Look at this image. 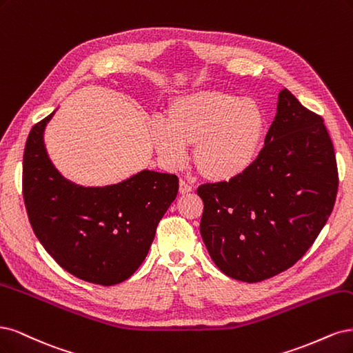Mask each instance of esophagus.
<instances>
[{
    "mask_svg": "<svg viewBox=\"0 0 353 353\" xmlns=\"http://www.w3.org/2000/svg\"><path fill=\"white\" fill-rule=\"evenodd\" d=\"M192 190H193V188L188 183V181H185V180L179 181V192L181 193V195H188V193H190Z\"/></svg>",
    "mask_w": 353,
    "mask_h": 353,
    "instance_id": "34e87169",
    "label": "esophagus"
}]
</instances>
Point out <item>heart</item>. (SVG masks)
I'll use <instances>...</instances> for the list:
<instances>
[{
    "label": "heart",
    "mask_w": 353,
    "mask_h": 353,
    "mask_svg": "<svg viewBox=\"0 0 353 353\" xmlns=\"http://www.w3.org/2000/svg\"><path fill=\"white\" fill-rule=\"evenodd\" d=\"M267 114L259 102L227 90H201L179 97L168 107L167 120L151 124V141L168 167L188 160L212 181H229L243 174L263 150Z\"/></svg>",
    "instance_id": "b5f03b06"
}]
</instances>
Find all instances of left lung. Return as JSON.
Listing matches in <instances>:
<instances>
[{
  "label": "left lung",
  "mask_w": 353,
  "mask_h": 353,
  "mask_svg": "<svg viewBox=\"0 0 353 353\" xmlns=\"http://www.w3.org/2000/svg\"><path fill=\"white\" fill-rule=\"evenodd\" d=\"M334 146L321 116L286 88L256 161L229 181L198 188L201 236L224 274L256 283L286 271L308 251L333 211Z\"/></svg>",
  "instance_id": "1"
}]
</instances>
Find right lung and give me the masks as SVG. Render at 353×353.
I'll list each match as a JSON object with an SVG mask.
<instances>
[{"label":"right lung","instance_id":"add662e5","mask_svg":"<svg viewBox=\"0 0 353 353\" xmlns=\"http://www.w3.org/2000/svg\"><path fill=\"white\" fill-rule=\"evenodd\" d=\"M47 116L32 128L23 154V199L33 232L47 252L74 277L101 284L128 280L141 267L157 225L176 199V174L143 170L107 188L63 179L45 152Z\"/></svg>","mask_w":353,"mask_h":353}]
</instances>
